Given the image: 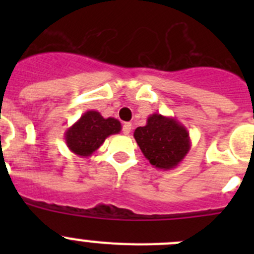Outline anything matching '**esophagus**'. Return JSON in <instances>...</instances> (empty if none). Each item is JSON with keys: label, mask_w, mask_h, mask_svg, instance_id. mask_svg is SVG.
<instances>
[{"label": "esophagus", "mask_w": 254, "mask_h": 254, "mask_svg": "<svg viewBox=\"0 0 254 254\" xmlns=\"http://www.w3.org/2000/svg\"><path fill=\"white\" fill-rule=\"evenodd\" d=\"M131 131H132V125L129 122H127V123H125V125H123V133L125 134H129L131 133Z\"/></svg>", "instance_id": "34e87169"}]
</instances>
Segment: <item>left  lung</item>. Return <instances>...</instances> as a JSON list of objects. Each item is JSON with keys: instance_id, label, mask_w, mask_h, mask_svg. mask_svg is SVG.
Masks as SVG:
<instances>
[{"instance_id": "1", "label": "left lung", "mask_w": 254, "mask_h": 254, "mask_svg": "<svg viewBox=\"0 0 254 254\" xmlns=\"http://www.w3.org/2000/svg\"><path fill=\"white\" fill-rule=\"evenodd\" d=\"M133 136L143 156L158 169H174L190 150V133L174 117L151 114L146 126L137 127Z\"/></svg>"}]
</instances>
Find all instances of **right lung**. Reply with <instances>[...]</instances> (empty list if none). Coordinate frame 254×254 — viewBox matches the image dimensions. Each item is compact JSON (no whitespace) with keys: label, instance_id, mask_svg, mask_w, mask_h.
Returning a JSON list of instances; mask_svg holds the SVG:
<instances>
[{"label":"right lung","instance_id":"1","mask_svg":"<svg viewBox=\"0 0 254 254\" xmlns=\"http://www.w3.org/2000/svg\"><path fill=\"white\" fill-rule=\"evenodd\" d=\"M122 125L116 118H104L99 112L87 111L64 132L66 145L73 154L87 158L99 149L111 134L120 133Z\"/></svg>","mask_w":254,"mask_h":254}]
</instances>
